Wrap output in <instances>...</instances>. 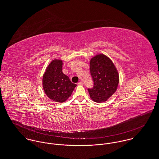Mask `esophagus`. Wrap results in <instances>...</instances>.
<instances>
[{
    "mask_svg": "<svg viewBox=\"0 0 159 159\" xmlns=\"http://www.w3.org/2000/svg\"><path fill=\"white\" fill-rule=\"evenodd\" d=\"M77 84H80V85H83V84H84V82H82V81H80V82H79Z\"/></svg>",
    "mask_w": 159,
    "mask_h": 159,
    "instance_id": "obj_1",
    "label": "esophagus"
}]
</instances>
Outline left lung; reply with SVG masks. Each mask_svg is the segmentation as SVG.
<instances>
[{
	"label": "left lung",
	"mask_w": 159,
	"mask_h": 159,
	"mask_svg": "<svg viewBox=\"0 0 159 159\" xmlns=\"http://www.w3.org/2000/svg\"><path fill=\"white\" fill-rule=\"evenodd\" d=\"M90 73L93 80L92 88H88L91 98L95 102H106L117 89L119 75L112 61L100 54L90 61Z\"/></svg>",
	"instance_id": "8db88e82"
}]
</instances>
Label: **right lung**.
<instances>
[{
  "mask_svg": "<svg viewBox=\"0 0 159 159\" xmlns=\"http://www.w3.org/2000/svg\"><path fill=\"white\" fill-rule=\"evenodd\" d=\"M77 85L62 73V61L53 60L43 77V86L47 97L54 102L63 103L71 96Z\"/></svg>",
  "mask_w": 159,
  "mask_h": 159,
  "instance_id": "1",
  "label": "right lung"
}]
</instances>
